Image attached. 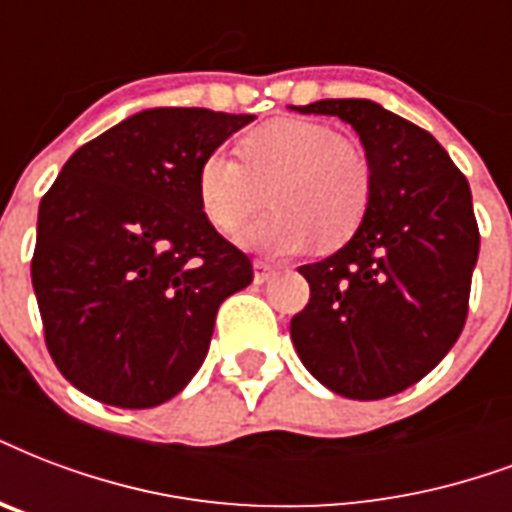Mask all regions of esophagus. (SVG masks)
Wrapping results in <instances>:
<instances>
[{"mask_svg": "<svg viewBox=\"0 0 512 512\" xmlns=\"http://www.w3.org/2000/svg\"><path fill=\"white\" fill-rule=\"evenodd\" d=\"M252 268H255V282L257 284L271 282L273 276H276V268H273V265H268V263H263V260H255V265H252Z\"/></svg>", "mask_w": 512, "mask_h": 512, "instance_id": "esophagus-1", "label": "esophagus"}]
</instances>
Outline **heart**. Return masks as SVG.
Instances as JSON below:
<instances>
[{
	"instance_id": "heart-1",
	"label": "heart",
	"mask_w": 512,
	"mask_h": 512,
	"mask_svg": "<svg viewBox=\"0 0 512 512\" xmlns=\"http://www.w3.org/2000/svg\"><path fill=\"white\" fill-rule=\"evenodd\" d=\"M241 157L206 155L198 169V204L214 228L239 230L273 190L276 212L239 233V244L260 255H298L317 241L341 247L360 230L373 195V171L335 128L282 117L241 139Z\"/></svg>"
}]
</instances>
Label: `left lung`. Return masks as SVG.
Wrapping results in <instances>:
<instances>
[{
    "label": "left lung",
    "mask_w": 512,
    "mask_h": 512,
    "mask_svg": "<svg viewBox=\"0 0 512 512\" xmlns=\"http://www.w3.org/2000/svg\"><path fill=\"white\" fill-rule=\"evenodd\" d=\"M349 123L373 171L360 230L300 265L308 306L290 322L300 362L330 392L381 400L427 376L462 333L478 222L464 174L438 139L370 99L292 107Z\"/></svg>",
    "instance_id": "8db88e82"
}]
</instances>
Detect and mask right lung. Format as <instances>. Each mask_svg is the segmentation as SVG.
<instances>
[{
	"label": "right lung",
	"mask_w": 512,
	"mask_h": 512,
	"mask_svg": "<svg viewBox=\"0 0 512 512\" xmlns=\"http://www.w3.org/2000/svg\"><path fill=\"white\" fill-rule=\"evenodd\" d=\"M255 115L155 107L64 163L37 217L31 284L61 376L115 408H155L204 365L249 257L198 204V169Z\"/></svg>",
	"instance_id": "obj_1"
}]
</instances>
